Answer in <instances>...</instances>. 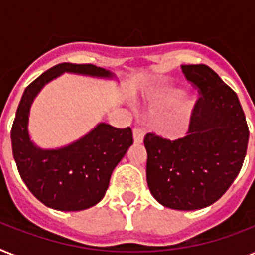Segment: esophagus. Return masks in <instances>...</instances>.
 I'll list each match as a JSON object with an SVG mask.
<instances>
[{
    "mask_svg": "<svg viewBox=\"0 0 255 255\" xmlns=\"http://www.w3.org/2000/svg\"><path fill=\"white\" fill-rule=\"evenodd\" d=\"M144 139V129L141 127L133 128V140L135 143H141Z\"/></svg>",
    "mask_w": 255,
    "mask_h": 255,
    "instance_id": "obj_1",
    "label": "esophagus"
}]
</instances>
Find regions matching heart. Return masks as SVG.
<instances>
[{"instance_id": "obj_1", "label": "heart", "mask_w": 255, "mask_h": 255, "mask_svg": "<svg viewBox=\"0 0 255 255\" xmlns=\"http://www.w3.org/2000/svg\"><path fill=\"white\" fill-rule=\"evenodd\" d=\"M180 96H181V91H180V90H174V88H172V90L167 91V94L164 95V100H165V102H172V100L178 99ZM178 106H180V108H185L186 103L184 102V100H180V102H178Z\"/></svg>"}]
</instances>
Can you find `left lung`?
Wrapping results in <instances>:
<instances>
[{"mask_svg":"<svg viewBox=\"0 0 255 255\" xmlns=\"http://www.w3.org/2000/svg\"><path fill=\"white\" fill-rule=\"evenodd\" d=\"M200 98L181 139L147 133V182L164 206L196 210L212 205L242 168L249 128L237 94L206 65H182Z\"/></svg>","mask_w":255,"mask_h":255,"instance_id":"8db88e82","label":"left lung"}]
</instances>
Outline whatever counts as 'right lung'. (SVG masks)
<instances>
[{"label": "right lung", "mask_w": 255, "mask_h": 255, "mask_svg": "<svg viewBox=\"0 0 255 255\" xmlns=\"http://www.w3.org/2000/svg\"><path fill=\"white\" fill-rule=\"evenodd\" d=\"M63 73L112 77L110 71L90 63L54 66L26 87L10 135L18 172L30 192L49 208L77 212L96 205L104 197L112 170L132 145L133 137L129 127L120 129L99 123L87 135L63 148L37 147L27 131L30 107L42 87Z\"/></svg>", "instance_id": "obj_1"}]
</instances>
